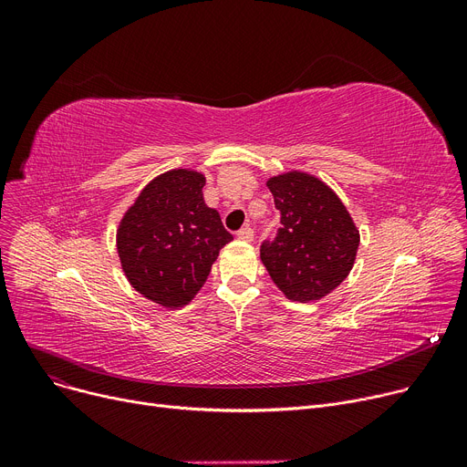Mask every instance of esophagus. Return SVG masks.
Listing matches in <instances>:
<instances>
[{"mask_svg": "<svg viewBox=\"0 0 467 467\" xmlns=\"http://www.w3.org/2000/svg\"><path fill=\"white\" fill-rule=\"evenodd\" d=\"M236 236H238V240H242V242H252L254 240V229L252 227H242L238 233H236Z\"/></svg>", "mask_w": 467, "mask_h": 467, "instance_id": "esophagus-1", "label": "esophagus"}]
</instances>
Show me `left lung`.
<instances>
[{"mask_svg":"<svg viewBox=\"0 0 467 467\" xmlns=\"http://www.w3.org/2000/svg\"><path fill=\"white\" fill-rule=\"evenodd\" d=\"M266 187L282 229L273 242H263L261 261L289 301H320L352 271L359 246L354 219L337 192L306 171L273 176Z\"/></svg>","mask_w":467,"mask_h":467,"instance_id":"8db88e82","label":"left lung"}]
</instances>
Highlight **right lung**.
I'll use <instances>...</instances> for the list:
<instances>
[{
	"label": "right lung",
	"mask_w": 467,
	"mask_h": 467,
	"mask_svg": "<svg viewBox=\"0 0 467 467\" xmlns=\"http://www.w3.org/2000/svg\"><path fill=\"white\" fill-rule=\"evenodd\" d=\"M204 174L174 168L147 183L117 229V254L130 285L178 308L204 285L219 250L233 240L202 196Z\"/></svg>",
	"instance_id": "obj_1"
}]
</instances>
